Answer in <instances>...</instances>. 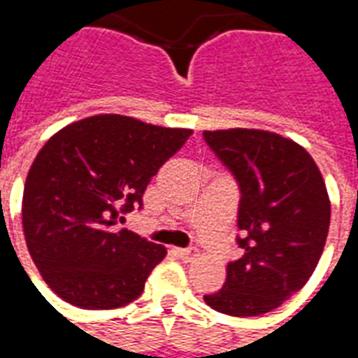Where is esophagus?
Wrapping results in <instances>:
<instances>
[{
  "instance_id": "obj_1",
  "label": "esophagus",
  "mask_w": 358,
  "mask_h": 358,
  "mask_svg": "<svg viewBox=\"0 0 358 358\" xmlns=\"http://www.w3.org/2000/svg\"><path fill=\"white\" fill-rule=\"evenodd\" d=\"M176 253L182 261H186V263H192L197 259V249L195 248H187V249H176Z\"/></svg>"
}]
</instances>
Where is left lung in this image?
Segmentation results:
<instances>
[{
	"label": "left lung",
	"instance_id": "left-lung-1",
	"mask_svg": "<svg viewBox=\"0 0 358 358\" xmlns=\"http://www.w3.org/2000/svg\"><path fill=\"white\" fill-rule=\"evenodd\" d=\"M241 199L238 245L226 282L205 303L230 316H259L299 292L315 272L330 228V197L318 166L289 138L257 128L205 130Z\"/></svg>",
	"mask_w": 358,
	"mask_h": 358
}]
</instances>
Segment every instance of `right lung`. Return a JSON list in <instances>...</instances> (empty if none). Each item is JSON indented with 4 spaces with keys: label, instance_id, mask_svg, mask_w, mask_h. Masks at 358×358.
Instances as JSON below:
<instances>
[{
    "label": "right lung",
    "instance_id": "obj_1",
    "mask_svg": "<svg viewBox=\"0 0 358 358\" xmlns=\"http://www.w3.org/2000/svg\"><path fill=\"white\" fill-rule=\"evenodd\" d=\"M189 136L187 128L95 115L45 141L24 184L22 230L32 261L61 299L109 310L140 297L166 249L118 230V215L141 205L151 178Z\"/></svg>",
    "mask_w": 358,
    "mask_h": 358
}]
</instances>
